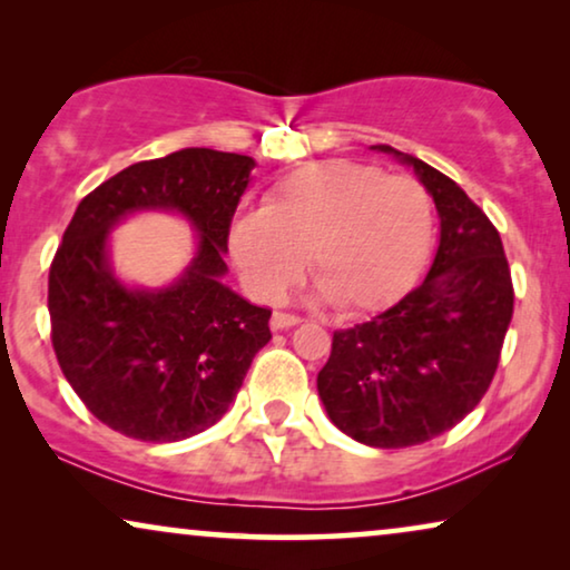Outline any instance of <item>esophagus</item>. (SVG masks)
Wrapping results in <instances>:
<instances>
[{
    "mask_svg": "<svg viewBox=\"0 0 570 570\" xmlns=\"http://www.w3.org/2000/svg\"><path fill=\"white\" fill-rule=\"evenodd\" d=\"M295 324H301V316L287 314V311H275V314H272V326H275V330H291Z\"/></svg>",
    "mask_w": 570,
    "mask_h": 570,
    "instance_id": "34e87169",
    "label": "esophagus"
}]
</instances>
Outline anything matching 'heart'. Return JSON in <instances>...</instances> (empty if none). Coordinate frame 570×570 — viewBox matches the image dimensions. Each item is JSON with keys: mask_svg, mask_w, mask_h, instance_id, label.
Listing matches in <instances>:
<instances>
[{"mask_svg": "<svg viewBox=\"0 0 570 570\" xmlns=\"http://www.w3.org/2000/svg\"><path fill=\"white\" fill-rule=\"evenodd\" d=\"M433 244V205L410 176L350 160L277 181L259 213L238 217L230 252L248 291L277 301L303 264L340 314H371L415 285Z\"/></svg>", "mask_w": 570, "mask_h": 570, "instance_id": "1", "label": "heart"}]
</instances>
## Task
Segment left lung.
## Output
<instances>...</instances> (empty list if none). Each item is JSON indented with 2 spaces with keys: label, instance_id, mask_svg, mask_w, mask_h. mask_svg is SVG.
<instances>
[{
  "label": "left lung",
  "instance_id": "obj_1",
  "mask_svg": "<svg viewBox=\"0 0 570 570\" xmlns=\"http://www.w3.org/2000/svg\"><path fill=\"white\" fill-rule=\"evenodd\" d=\"M373 147L415 168L439 209L441 244L415 291L334 332L316 386L350 439L404 449L451 431L485 396L513 316V283L495 225L462 186L412 155Z\"/></svg>",
  "mask_w": 570,
  "mask_h": 570
}]
</instances>
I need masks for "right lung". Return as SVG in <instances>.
<instances>
[{"label": "right lung", "instance_id": "obj_1", "mask_svg": "<svg viewBox=\"0 0 570 570\" xmlns=\"http://www.w3.org/2000/svg\"><path fill=\"white\" fill-rule=\"evenodd\" d=\"M248 155L186 147L124 168L75 209L49 269L51 345L100 423L139 441H181L215 425L272 340L269 308L220 283ZM137 208H176L200 233L185 277L129 292L107 267V230Z\"/></svg>", "mask_w": 570, "mask_h": 570}]
</instances>
